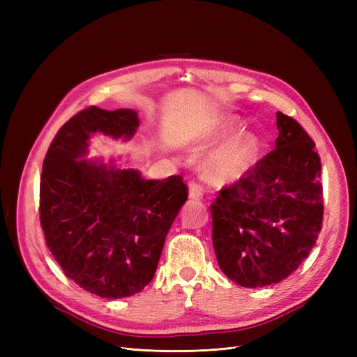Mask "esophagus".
I'll list each match as a JSON object with an SVG mask.
<instances>
[{
	"instance_id": "obj_1",
	"label": "esophagus",
	"mask_w": 357,
	"mask_h": 357,
	"mask_svg": "<svg viewBox=\"0 0 357 357\" xmlns=\"http://www.w3.org/2000/svg\"><path fill=\"white\" fill-rule=\"evenodd\" d=\"M189 198L190 199H201L202 198V188L198 185V183H190Z\"/></svg>"
}]
</instances>
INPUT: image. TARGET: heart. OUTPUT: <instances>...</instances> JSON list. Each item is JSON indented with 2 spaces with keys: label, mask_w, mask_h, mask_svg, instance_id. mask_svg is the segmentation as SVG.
<instances>
[{
  "label": "heart",
  "mask_w": 357,
  "mask_h": 357,
  "mask_svg": "<svg viewBox=\"0 0 357 357\" xmlns=\"http://www.w3.org/2000/svg\"><path fill=\"white\" fill-rule=\"evenodd\" d=\"M238 128V122L232 116H215L202 123L192 135V146L195 150H204L208 146L229 137ZM259 153V142L252 132H238L205 156L202 171L214 185H226L243 178L252 169Z\"/></svg>",
  "instance_id": "1"
}]
</instances>
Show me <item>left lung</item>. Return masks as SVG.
Instances as JSON below:
<instances>
[{
  "mask_svg": "<svg viewBox=\"0 0 357 357\" xmlns=\"http://www.w3.org/2000/svg\"><path fill=\"white\" fill-rule=\"evenodd\" d=\"M275 149L211 205L223 274L243 287L280 283L316 244L323 220L320 158L295 119L277 112Z\"/></svg>",
  "mask_w": 357,
  "mask_h": 357,
  "instance_id": "left-lung-1",
  "label": "left lung"
}]
</instances>
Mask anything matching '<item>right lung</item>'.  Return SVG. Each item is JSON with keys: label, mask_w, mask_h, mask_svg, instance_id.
I'll return each instance as SVG.
<instances>
[{"label": "right lung", "mask_w": 357, "mask_h": 357, "mask_svg": "<svg viewBox=\"0 0 357 357\" xmlns=\"http://www.w3.org/2000/svg\"><path fill=\"white\" fill-rule=\"evenodd\" d=\"M138 126L135 110L89 107L59 129L43 162L40 222L49 250L75 284L107 299L152 282L188 199L180 176L146 180L114 159H84L95 134L128 142Z\"/></svg>", "instance_id": "right-lung-1"}]
</instances>
